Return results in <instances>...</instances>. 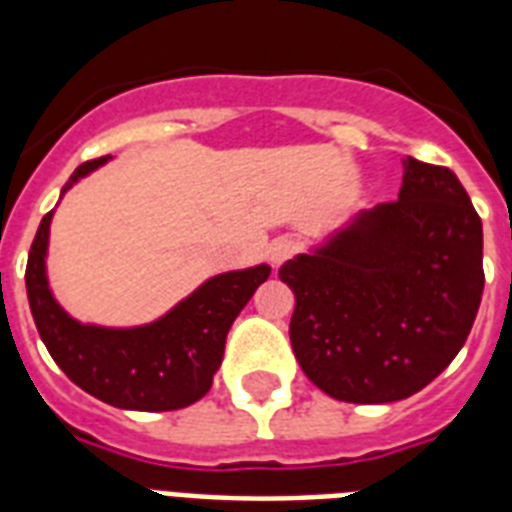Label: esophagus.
<instances>
[{
	"mask_svg": "<svg viewBox=\"0 0 512 512\" xmlns=\"http://www.w3.org/2000/svg\"><path fill=\"white\" fill-rule=\"evenodd\" d=\"M295 252H297V241L292 239V236H279V239H273L271 244H268V260H271L273 265L287 263L289 257L295 255Z\"/></svg>",
	"mask_w": 512,
	"mask_h": 512,
	"instance_id": "obj_1",
	"label": "esophagus"
}]
</instances>
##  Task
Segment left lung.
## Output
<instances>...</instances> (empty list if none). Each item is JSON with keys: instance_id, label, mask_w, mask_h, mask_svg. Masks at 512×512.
Wrapping results in <instances>:
<instances>
[{"instance_id": "obj_1", "label": "left lung", "mask_w": 512, "mask_h": 512, "mask_svg": "<svg viewBox=\"0 0 512 512\" xmlns=\"http://www.w3.org/2000/svg\"><path fill=\"white\" fill-rule=\"evenodd\" d=\"M289 340L308 380L348 404L414 396L460 353L484 295V228L449 167L404 159L396 201L287 260Z\"/></svg>"}]
</instances>
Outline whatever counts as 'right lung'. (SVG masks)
I'll return each mask as SVG.
<instances>
[{
	"instance_id": "1",
	"label": "right lung",
	"mask_w": 512,
	"mask_h": 512,
	"mask_svg": "<svg viewBox=\"0 0 512 512\" xmlns=\"http://www.w3.org/2000/svg\"><path fill=\"white\" fill-rule=\"evenodd\" d=\"M108 156L76 167L71 185L106 164ZM52 212L42 217L26 265V292L39 337L71 382L119 409L172 412L196 404L223 361L228 329L255 289L271 276L268 265L231 271L204 281L154 324L106 329L71 319L50 292L44 255Z\"/></svg>"
}]
</instances>
